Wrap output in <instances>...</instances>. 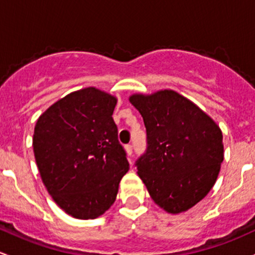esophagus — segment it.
Instances as JSON below:
<instances>
[{
  "instance_id": "esophagus-1",
  "label": "esophagus",
  "mask_w": 255,
  "mask_h": 255,
  "mask_svg": "<svg viewBox=\"0 0 255 255\" xmlns=\"http://www.w3.org/2000/svg\"><path fill=\"white\" fill-rule=\"evenodd\" d=\"M125 152H127V154L128 157H131V154H132V146L131 145L125 146Z\"/></svg>"
}]
</instances>
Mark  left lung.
Here are the masks:
<instances>
[{
  "instance_id": "1",
  "label": "left lung",
  "mask_w": 255,
  "mask_h": 255,
  "mask_svg": "<svg viewBox=\"0 0 255 255\" xmlns=\"http://www.w3.org/2000/svg\"><path fill=\"white\" fill-rule=\"evenodd\" d=\"M147 151L136 162L152 200L168 214L188 211L209 194L224 161L222 131L211 117L172 89L135 93Z\"/></svg>"
}]
</instances>
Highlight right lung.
<instances>
[{"label":"right lung","mask_w":255,"mask_h":255,"mask_svg":"<svg viewBox=\"0 0 255 255\" xmlns=\"http://www.w3.org/2000/svg\"><path fill=\"white\" fill-rule=\"evenodd\" d=\"M117 97L96 87L67 94L36 120L33 149L48 193L67 215L97 219L128 170L112 115Z\"/></svg>","instance_id":"obj_1"}]
</instances>
